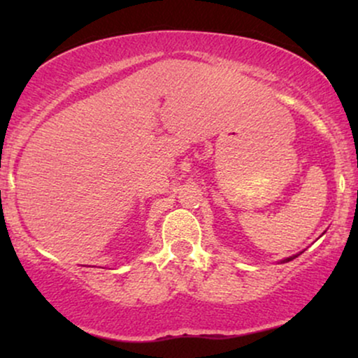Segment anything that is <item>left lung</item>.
I'll return each mask as SVG.
<instances>
[{
	"label": "left lung",
	"instance_id": "1",
	"mask_svg": "<svg viewBox=\"0 0 358 358\" xmlns=\"http://www.w3.org/2000/svg\"><path fill=\"white\" fill-rule=\"evenodd\" d=\"M294 257H298V256H291V257H286V259H282V261L281 262H289V261H293V259Z\"/></svg>",
	"mask_w": 358,
	"mask_h": 358
}]
</instances>
